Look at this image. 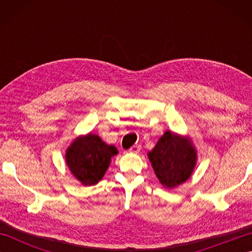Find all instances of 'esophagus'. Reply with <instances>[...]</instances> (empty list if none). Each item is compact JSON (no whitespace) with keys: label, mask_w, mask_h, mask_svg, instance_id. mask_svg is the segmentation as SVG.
I'll use <instances>...</instances> for the list:
<instances>
[{"label":"esophagus","mask_w":252,"mask_h":252,"mask_svg":"<svg viewBox=\"0 0 252 252\" xmlns=\"http://www.w3.org/2000/svg\"><path fill=\"white\" fill-rule=\"evenodd\" d=\"M140 151H141V145H138V144H135V145H133L130 148V153H133V154L140 153Z\"/></svg>","instance_id":"34e87169"}]
</instances>
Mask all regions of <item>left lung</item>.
<instances>
[{
	"label": "left lung",
	"mask_w": 252,
	"mask_h": 252,
	"mask_svg": "<svg viewBox=\"0 0 252 252\" xmlns=\"http://www.w3.org/2000/svg\"><path fill=\"white\" fill-rule=\"evenodd\" d=\"M155 174L165 189H174L189 179L197 152L189 137L167 131L148 153Z\"/></svg>",
	"instance_id": "1"
}]
</instances>
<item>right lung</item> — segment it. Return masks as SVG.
Returning <instances> with one entry per match:
<instances>
[{
  "label": "right lung",
  "mask_w": 252,
  "mask_h": 252,
  "mask_svg": "<svg viewBox=\"0 0 252 252\" xmlns=\"http://www.w3.org/2000/svg\"><path fill=\"white\" fill-rule=\"evenodd\" d=\"M118 149L107 145L100 137L89 133L74 140L66 151V163L80 183L90 186L103 179Z\"/></svg>",
  "instance_id": "right-lung-1"
}]
</instances>
